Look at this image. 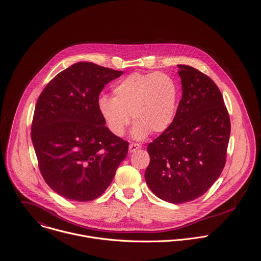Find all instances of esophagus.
I'll use <instances>...</instances> for the list:
<instances>
[{"label": "esophagus", "mask_w": 261, "mask_h": 261, "mask_svg": "<svg viewBox=\"0 0 261 261\" xmlns=\"http://www.w3.org/2000/svg\"><path fill=\"white\" fill-rule=\"evenodd\" d=\"M139 148H141V145L138 144V143H130V145H129V151L130 152H133V151H135Z\"/></svg>", "instance_id": "34e87169"}]
</instances>
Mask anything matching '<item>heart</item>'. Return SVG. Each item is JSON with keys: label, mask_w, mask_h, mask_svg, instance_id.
Wrapping results in <instances>:
<instances>
[{"label": "heart", "mask_w": 261, "mask_h": 261, "mask_svg": "<svg viewBox=\"0 0 261 261\" xmlns=\"http://www.w3.org/2000/svg\"><path fill=\"white\" fill-rule=\"evenodd\" d=\"M179 87L164 72H133L113 85V97L97 99V111L106 127L115 136H123L135 122L132 137L142 140L149 133L165 132L175 119Z\"/></svg>", "instance_id": "heart-1"}]
</instances>
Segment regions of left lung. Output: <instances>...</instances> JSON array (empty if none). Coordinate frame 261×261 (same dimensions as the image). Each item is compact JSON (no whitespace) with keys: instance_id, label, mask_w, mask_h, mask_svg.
Wrapping results in <instances>:
<instances>
[{"instance_id":"left-lung-1","label":"left lung","mask_w":261,"mask_h":261,"mask_svg":"<svg viewBox=\"0 0 261 261\" xmlns=\"http://www.w3.org/2000/svg\"><path fill=\"white\" fill-rule=\"evenodd\" d=\"M182 97L171 126L147 146L144 178L160 199L182 204L203 196L225 165L230 122L220 90L200 70L177 65Z\"/></svg>"}]
</instances>
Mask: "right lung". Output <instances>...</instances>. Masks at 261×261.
Returning <instances> with one entry per match:
<instances>
[{
    "label": "right lung",
    "instance_id": "add662e5",
    "mask_svg": "<svg viewBox=\"0 0 261 261\" xmlns=\"http://www.w3.org/2000/svg\"><path fill=\"white\" fill-rule=\"evenodd\" d=\"M123 71L77 62L59 72L39 96L32 140L41 174L61 197L88 202L109 188L129 143L113 135L97 111L105 86Z\"/></svg>",
    "mask_w": 261,
    "mask_h": 261
}]
</instances>
